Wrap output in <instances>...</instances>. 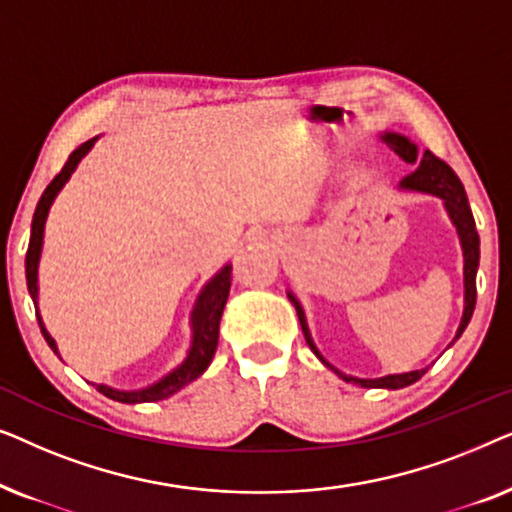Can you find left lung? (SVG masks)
<instances>
[{"mask_svg": "<svg viewBox=\"0 0 512 512\" xmlns=\"http://www.w3.org/2000/svg\"><path fill=\"white\" fill-rule=\"evenodd\" d=\"M382 139L398 153V156L405 160V163L415 165V170H412L408 177L401 181V188H405V191H419V193L436 195V198L445 202L447 214H450L452 223L457 226L461 249H464V289H466L464 291V317H461V324L457 331V338H461V333H464V328L468 326V321H471L473 310H475V296H478V291H475V275H478V263H480V235H478V230H475V219H473L471 205H468L464 184H461L452 167L447 165L445 160L433 156L431 151H424V156H417V146L412 144L408 137L396 135V132H387ZM289 300L293 303V307H296L300 328H303L307 345H310L312 352L319 356L321 363H326L328 368L335 370L331 363H328L324 356L319 354V349L314 347L310 328H307V321H305V312H303V307H300L298 298L293 296V293H289ZM335 373H338L345 382H354V384H359V387L403 389V387H408V384L417 382L419 377L426 373V370H412V373H403V375H387V377H380V380H359V377H349L345 373H340V370H335Z\"/></svg>", "mask_w": 512, "mask_h": 512, "instance_id": "obj_1", "label": "left lung"}]
</instances>
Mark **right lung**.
<instances>
[{
  "label": "right lung",
  "mask_w": 512,
  "mask_h": 512,
  "mask_svg": "<svg viewBox=\"0 0 512 512\" xmlns=\"http://www.w3.org/2000/svg\"><path fill=\"white\" fill-rule=\"evenodd\" d=\"M97 139V137H95ZM95 139H88L86 144H81L79 149L72 151V156L67 158V163L62 170L55 174V179L46 186L44 195H41L37 209H34L32 216V235H30V247H27V256H25V277H27V291L34 300V307H37V298H39V286H37V272H39V258H41V244H44V226H46V216L48 209H51L55 195L60 193V188L67 184V179L72 177V172L76 170V165L81 163V158L93 149ZM230 265L221 268V272L209 279L205 284V289L200 291L198 300H195L193 314H191V324H193V342L191 349H188V356L184 359L181 366L172 370L170 375H165L163 380L151 384L146 389H137V391H118L111 387H104V384H95L97 391L104 394L111 401L118 403H153V401H163V398L177 394L179 389H184L188 382L198 380V377L205 373L209 363L214 359L216 345H219V324H221V314L223 307H226L228 293H230ZM39 319V328L44 333V338L48 342V347L58 354V345L51 338V333L46 331L44 321L37 314Z\"/></svg>",
  "instance_id": "1"
}]
</instances>
